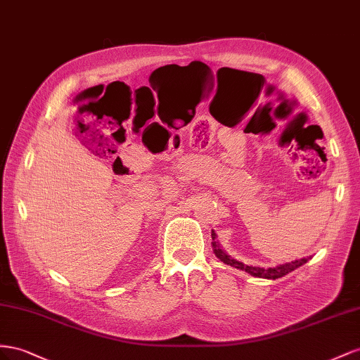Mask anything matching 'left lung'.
<instances>
[{
    "instance_id": "8db88e82",
    "label": "left lung",
    "mask_w": 360,
    "mask_h": 360,
    "mask_svg": "<svg viewBox=\"0 0 360 360\" xmlns=\"http://www.w3.org/2000/svg\"><path fill=\"white\" fill-rule=\"evenodd\" d=\"M211 237H212V249H214V253L217 258L223 262V264H228L231 266H235V269L238 270H243L245 273H249L255 277H262V279H279V277H283L285 274H288L291 271H294L295 269H299V266H302L303 264H306L307 261L311 259V256H307V258H303V259H297V261H291V262H286V264H282V265H277V266H270V269H262V266H253V265H248V264H243L241 261H237L235 258H232L231 255L226 253L223 249L220 243L215 240L217 238V235H215V232L212 231L211 232Z\"/></svg>"
}]
</instances>
